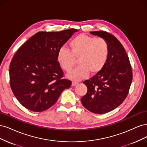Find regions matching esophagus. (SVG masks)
I'll use <instances>...</instances> for the list:
<instances>
[{
	"label": "esophagus",
	"instance_id": "34e87169",
	"mask_svg": "<svg viewBox=\"0 0 147 147\" xmlns=\"http://www.w3.org/2000/svg\"><path fill=\"white\" fill-rule=\"evenodd\" d=\"M78 84V82H72L71 86H72L73 87H74V86H76V85H77Z\"/></svg>",
	"mask_w": 147,
	"mask_h": 147
}]
</instances>
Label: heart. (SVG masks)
I'll use <instances>...</instances> for the list:
<instances>
[{
	"label": "heart",
	"mask_w": 147,
	"mask_h": 147,
	"mask_svg": "<svg viewBox=\"0 0 147 147\" xmlns=\"http://www.w3.org/2000/svg\"><path fill=\"white\" fill-rule=\"evenodd\" d=\"M70 51L61 48L57 53V61L61 67L69 72L76 65L75 59H78L79 66L68 74V77L79 80L90 73H99L106 65L109 55V46L102 38H94L84 34L76 36L69 42Z\"/></svg>",
	"instance_id": "heart-1"
}]
</instances>
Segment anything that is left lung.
<instances>
[{
	"mask_svg": "<svg viewBox=\"0 0 147 147\" xmlns=\"http://www.w3.org/2000/svg\"><path fill=\"white\" fill-rule=\"evenodd\" d=\"M90 34L107 41L109 55L100 71L83 82L87 93L81 98V102L88 111L103 114L115 109L124 101L132 82V69L125 48L114 36L105 31Z\"/></svg>",
	"mask_w": 147,
	"mask_h": 147,
	"instance_id": "left-lung-1",
	"label": "left lung"
}]
</instances>
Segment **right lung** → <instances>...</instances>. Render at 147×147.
I'll return each instance as SVG.
<instances>
[{
	"instance_id": "1",
	"label": "right lung",
	"mask_w": 147,
	"mask_h": 147,
	"mask_svg": "<svg viewBox=\"0 0 147 147\" xmlns=\"http://www.w3.org/2000/svg\"><path fill=\"white\" fill-rule=\"evenodd\" d=\"M77 29L39 32L13 56L9 69L10 87L21 105L33 112L48 109L71 82L63 79L57 53Z\"/></svg>"
}]
</instances>
